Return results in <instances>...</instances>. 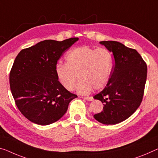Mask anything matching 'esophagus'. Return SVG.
<instances>
[{
    "label": "esophagus",
    "instance_id": "1",
    "mask_svg": "<svg viewBox=\"0 0 158 158\" xmlns=\"http://www.w3.org/2000/svg\"><path fill=\"white\" fill-rule=\"evenodd\" d=\"M85 99H86V100H88V101H92L93 100V97H84V98H82Z\"/></svg>",
    "mask_w": 158,
    "mask_h": 158
}]
</instances>
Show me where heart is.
<instances>
[{
  "instance_id": "1",
  "label": "heart",
  "mask_w": 158,
  "mask_h": 158,
  "mask_svg": "<svg viewBox=\"0 0 158 158\" xmlns=\"http://www.w3.org/2000/svg\"><path fill=\"white\" fill-rule=\"evenodd\" d=\"M65 64L59 63L55 66L58 81L64 88L72 91L78 77L81 80L76 89L82 94L105 86L114 66L113 55L106 48L77 47L65 54Z\"/></svg>"
}]
</instances>
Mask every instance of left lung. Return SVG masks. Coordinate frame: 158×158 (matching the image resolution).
Here are the masks:
<instances>
[{
  "instance_id": "1",
  "label": "left lung",
  "mask_w": 158,
  "mask_h": 158,
  "mask_svg": "<svg viewBox=\"0 0 158 158\" xmlns=\"http://www.w3.org/2000/svg\"><path fill=\"white\" fill-rule=\"evenodd\" d=\"M101 44L113 53L115 64L110 81L94 96L103 103V111L94 115L104 124H116L131 116L139 107L144 94L147 65L138 52L115 41Z\"/></svg>"
}]
</instances>
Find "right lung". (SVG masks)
Returning <instances> with one entry per match:
<instances>
[{
  "instance_id": "obj_1",
  "label": "right lung",
  "mask_w": 158,
  "mask_h": 158,
  "mask_svg": "<svg viewBox=\"0 0 158 158\" xmlns=\"http://www.w3.org/2000/svg\"><path fill=\"white\" fill-rule=\"evenodd\" d=\"M77 40L42 41L20 51L15 59L10 72L11 93L18 110L31 122H56L77 97L60 85L55 74L58 60Z\"/></svg>"
}]
</instances>
